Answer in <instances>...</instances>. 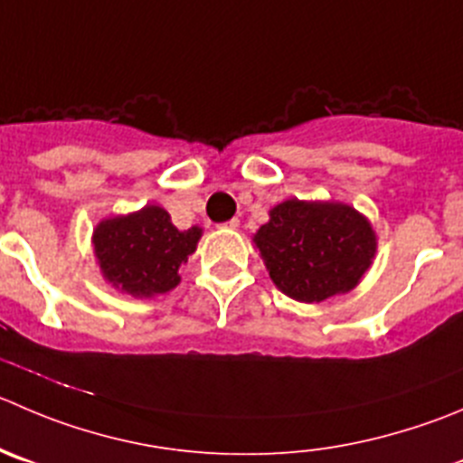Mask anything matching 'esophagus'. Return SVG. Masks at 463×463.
Segmentation results:
<instances>
[{
  "label": "esophagus",
  "instance_id": "34e87169",
  "mask_svg": "<svg viewBox=\"0 0 463 463\" xmlns=\"http://www.w3.org/2000/svg\"><path fill=\"white\" fill-rule=\"evenodd\" d=\"M239 218H232V220H227V222H222L220 224V227L222 229H239Z\"/></svg>",
  "mask_w": 463,
  "mask_h": 463
}]
</instances>
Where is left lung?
Returning <instances> with one entry per match:
<instances>
[{
	"label": "left lung",
	"mask_w": 463,
	"mask_h": 463,
	"mask_svg": "<svg viewBox=\"0 0 463 463\" xmlns=\"http://www.w3.org/2000/svg\"><path fill=\"white\" fill-rule=\"evenodd\" d=\"M254 243L277 288L300 302L347 293L375 257L371 222L341 202H281Z\"/></svg>",
	"instance_id": "1"
}]
</instances>
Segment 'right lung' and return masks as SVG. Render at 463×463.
<instances>
[{
  "instance_id": "obj_1",
  "label": "right lung",
  "mask_w": 463,
  "mask_h": 463,
  "mask_svg": "<svg viewBox=\"0 0 463 463\" xmlns=\"http://www.w3.org/2000/svg\"><path fill=\"white\" fill-rule=\"evenodd\" d=\"M200 227L179 232L168 211L145 206L122 218L104 220L92 234L104 277L134 298H152L179 284V268L195 252Z\"/></svg>"
}]
</instances>
